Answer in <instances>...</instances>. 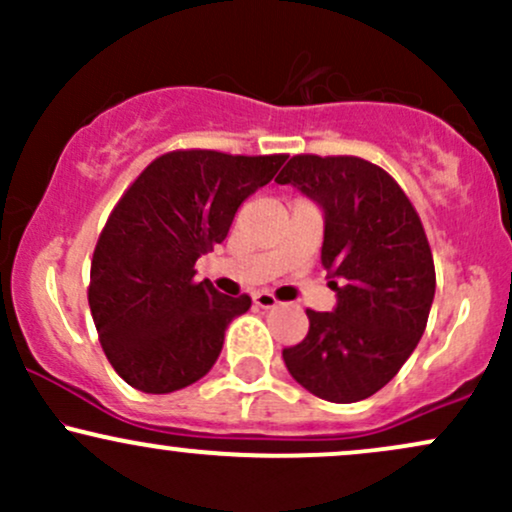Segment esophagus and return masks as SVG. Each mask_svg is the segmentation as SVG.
<instances>
[{"label":"esophagus","instance_id":"obj_1","mask_svg":"<svg viewBox=\"0 0 512 512\" xmlns=\"http://www.w3.org/2000/svg\"><path fill=\"white\" fill-rule=\"evenodd\" d=\"M252 303H255L257 308H262V310H272V308H276V305H279V301H276V298L269 291H257L255 296H252Z\"/></svg>","mask_w":512,"mask_h":512}]
</instances>
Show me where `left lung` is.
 Instances as JSON below:
<instances>
[{"instance_id":"left-lung-1","label":"left lung","mask_w":512,"mask_h":512,"mask_svg":"<svg viewBox=\"0 0 512 512\" xmlns=\"http://www.w3.org/2000/svg\"><path fill=\"white\" fill-rule=\"evenodd\" d=\"M276 182L320 207V260L337 293L332 313L308 310L310 330L284 363L315 397L361 402L395 378L426 330L436 269L424 226L402 187L363 158L293 156Z\"/></svg>"}]
</instances>
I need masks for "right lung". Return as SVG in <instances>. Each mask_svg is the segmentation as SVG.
<instances>
[{"label":"right lung","instance_id":"right-lung-1","mask_svg":"<svg viewBox=\"0 0 512 512\" xmlns=\"http://www.w3.org/2000/svg\"><path fill=\"white\" fill-rule=\"evenodd\" d=\"M286 156L173 151L122 195L91 264L93 322L122 380L168 395L209 373L226 327L250 298L195 281V262L226 240L240 204L274 178Z\"/></svg>","mask_w":512,"mask_h":512}]
</instances>
